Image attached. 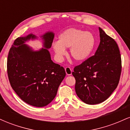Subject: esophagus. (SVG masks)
<instances>
[{
    "label": "esophagus",
    "mask_w": 130,
    "mask_h": 130,
    "mask_svg": "<svg viewBox=\"0 0 130 130\" xmlns=\"http://www.w3.org/2000/svg\"><path fill=\"white\" fill-rule=\"evenodd\" d=\"M65 72H66V74L67 75H71V73H72V70H71V68L69 67H67L66 68H65Z\"/></svg>",
    "instance_id": "1"
}]
</instances>
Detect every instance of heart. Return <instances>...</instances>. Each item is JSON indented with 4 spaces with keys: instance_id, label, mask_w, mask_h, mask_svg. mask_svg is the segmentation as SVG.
<instances>
[{
    "instance_id": "1",
    "label": "heart",
    "mask_w": 130,
    "mask_h": 130,
    "mask_svg": "<svg viewBox=\"0 0 130 130\" xmlns=\"http://www.w3.org/2000/svg\"><path fill=\"white\" fill-rule=\"evenodd\" d=\"M95 46V38L89 32H84L76 28L65 30L59 36L58 42L53 44V49L57 57L62 59L67 54L66 48H70L71 57L76 62L87 60Z\"/></svg>"
}]
</instances>
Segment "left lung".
I'll list each match as a JSON object with an SVG mask.
<instances>
[{
    "mask_svg": "<svg viewBox=\"0 0 130 130\" xmlns=\"http://www.w3.org/2000/svg\"><path fill=\"white\" fill-rule=\"evenodd\" d=\"M100 42L95 55L74 67L77 96L88 104L103 102L117 87L122 71L120 51L116 41L99 27Z\"/></svg>",
    "mask_w": 130,
    "mask_h": 130,
    "instance_id": "left-lung-1",
    "label": "left lung"
}]
</instances>
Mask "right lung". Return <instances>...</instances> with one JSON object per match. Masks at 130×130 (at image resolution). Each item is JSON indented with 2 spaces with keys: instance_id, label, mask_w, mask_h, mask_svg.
Returning a JSON list of instances; mask_svg holds the SVG:
<instances>
[{
  "instance_id": "add662e5",
  "label": "right lung",
  "mask_w": 130,
  "mask_h": 130,
  "mask_svg": "<svg viewBox=\"0 0 130 130\" xmlns=\"http://www.w3.org/2000/svg\"><path fill=\"white\" fill-rule=\"evenodd\" d=\"M53 33L43 35L44 47L34 51L24 43L36 38L33 34L18 37L9 51L7 73L12 89L26 103L35 107L50 104L56 96L65 77V69L54 63L47 49L52 46Z\"/></svg>"
}]
</instances>
